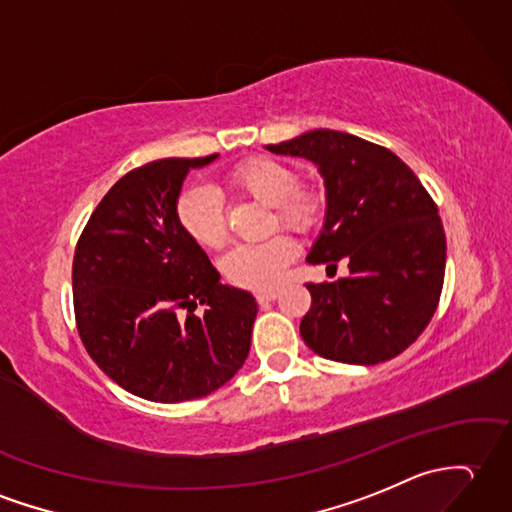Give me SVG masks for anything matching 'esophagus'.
I'll list each match as a JSON object with an SVG mask.
<instances>
[{"instance_id":"obj_1","label":"esophagus","mask_w":512,"mask_h":512,"mask_svg":"<svg viewBox=\"0 0 512 512\" xmlns=\"http://www.w3.org/2000/svg\"><path fill=\"white\" fill-rule=\"evenodd\" d=\"M255 296H257V303H261V305H264V303H270V301H275V299H277V296H279V292H277V290H264V292H257Z\"/></svg>"}]
</instances>
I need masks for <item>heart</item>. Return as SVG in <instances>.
Wrapping results in <instances>:
<instances>
[{
  "label": "heart",
  "instance_id": "obj_1",
  "mask_svg": "<svg viewBox=\"0 0 512 512\" xmlns=\"http://www.w3.org/2000/svg\"><path fill=\"white\" fill-rule=\"evenodd\" d=\"M229 185L275 207L281 224L296 231L310 229L316 220V200L299 192V176L288 165L272 159L246 161L231 172ZM176 218L183 231L202 248H220L227 242V220L220 192L213 185L187 187L176 202ZM296 242L277 233L257 244H237L222 257L220 268L237 288L270 290L281 281L285 268L296 257Z\"/></svg>",
  "mask_w": 512,
  "mask_h": 512
}]
</instances>
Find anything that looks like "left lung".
<instances>
[{
  "instance_id": "left-lung-1",
  "label": "left lung",
  "mask_w": 512,
  "mask_h": 512,
  "mask_svg": "<svg viewBox=\"0 0 512 512\" xmlns=\"http://www.w3.org/2000/svg\"><path fill=\"white\" fill-rule=\"evenodd\" d=\"M266 150L312 161L325 181L323 231L307 261H349V277L307 283V347L364 366L406 351L436 312L447 257L438 207L417 174L388 148L329 128Z\"/></svg>"
}]
</instances>
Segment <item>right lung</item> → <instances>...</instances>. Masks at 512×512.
I'll list each match as a JSON object with an SVG mask.
<instances>
[{
  "label": "right lung",
  "mask_w": 512,
  "mask_h": 512,
  "mask_svg": "<svg viewBox=\"0 0 512 512\" xmlns=\"http://www.w3.org/2000/svg\"><path fill=\"white\" fill-rule=\"evenodd\" d=\"M200 159H159L117 181L82 231L71 283L78 334L93 362L133 395L178 403L207 397L251 351L257 303L220 272L176 218ZM206 305L202 317L193 310Z\"/></svg>",
  "instance_id": "add662e5"
}]
</instances>
